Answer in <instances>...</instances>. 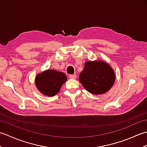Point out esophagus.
Here are the masks:
<instances>
[{
  "instance_id": "obj_1",
  "label": "esophagus",
  "mask_w": 147,
  "mask_h": 147,
  "mask_svg": "<svg viewBox=\"0 0 147 147\" xmlns=\"http://www.w3.org/2000/svg\"><path fill=\"white\" fill-rule=\"evenodd\" d=\"M69 78H71V79H76V74H69Z\"/></svg>"
}]
</instances>
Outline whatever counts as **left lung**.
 Returning <instances> with one entry per match:
<instances>
[{
    "mask_svg": "<svg viewBox=\"0 0 147 147\" xmlns=\"http://www.w3.org/2000/svg\"><path fill=\"white\" fill-rule=\"evenodd\" d=\"M79 80L84 88L94 95L105 93L111 88L115 81L112 68L103 61L85 62Z\"/></svg>",
    "mask_w": 147,
    "mask_h": 147,
    "instance_id": "left-lung-1",
    "label": "left lung"
}]
</instances>
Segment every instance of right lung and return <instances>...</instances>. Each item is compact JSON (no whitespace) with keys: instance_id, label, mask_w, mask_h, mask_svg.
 <instances>
[{"instance_id":"right-lung-1","label":"right lung","mask_w":147,"mask_h":147,"mask_svg":"<svg viewBox=\"0 0 147 147\" xmlns=\"http://www.w3.org/2000/svg\"><path fill=\"white\" fill-rule=\"evenodd\" d=\"M67 80L65 74L55 70H47L40 73L35 78V85L43 95L52 96L60 90L62 84Z\"/></svg>"}]
</instances>
